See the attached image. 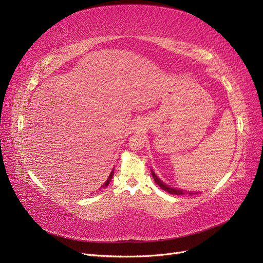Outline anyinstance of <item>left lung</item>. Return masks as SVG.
I'll use <instances>...</instances> for the list:
<instances>
[{
    "mask_svg": "<svg viewBox=\"0 0 263 263\" xmlns=\"http://www.w3.org/2000/svg\"><path fill=\"white\" fill-rule=\"evenodd\" d=\"M152 177H153V179H155V182L159 185V187H161L163 190H165V192H167L168 194H172V195H184L185 194V192H183V190H179V189H176V188H172L168 185H165L160 178H158V176L155 173H153V172H152ZM188 194L192 195L193 193H188Z\"/></svg>",
    "mask_w": 263,
    "mask_h": 263,
    "instance_id": "obj_1",
    "label": "left lung"
}]
</instances>
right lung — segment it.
Instances as JSON below:
<instances>
[{
  "instance_id": "obj_1",
  "label": "right lung",
  "mask_w": 263,
  "mask_h": 263,
  "mask_svg": "<svg viewBox=\"0 0 263 263\" xmlns=\"http://www.w3.org/2000/svg\"><path fill=\"white\" fill-rule=\"evenodd\" d=\"M113 174H114V171H112L111 172V174H110V176H108V178L106 179V182L104 183V185L102 186V187H106L108 184H110V182H111V179H112V177H113Z\"/></svg>"
}]
</instances>
